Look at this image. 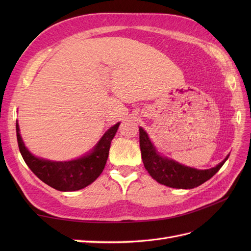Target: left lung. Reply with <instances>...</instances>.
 Instances as JSON below:
<instances>
[{"label": "left lung", "instance_id": "8db88e82", "mask_svg": "<svg viewBox=\"0 0 251 251\" xmlns=\"http://www.w3.org/2000/svg\"><path fill=\"white\" fill-rule=\"evenodd\" d=\"M139 143L144 168L151 177L160 184L173 188L187 189L203 184L217 174L229 157V155H227L222 162L212 169L197 170L161 156L142 127H139Z\"/></svg>", "mask_w": 251, "mask_h": 251}]
</instances>
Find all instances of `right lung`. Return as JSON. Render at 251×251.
Wrapping results in <instances>:
<instances>
[{
    "instance_id": "right-lung-1",
    "label": "right lung",
    "mask_w": 251,
    "mask_h": 251,
    "mask_svg": "<svg viewBox=\"0 0 251 251\" xmlns=\"http://www.w3.org/2000/svg\"><path fill=\"white\" fill-rule=\"evenodd\" d=\"M119 125L120 123L111 126L90 153L71 161H51L33 156L22 140L18 123L17 138L23 159L37 178L57 191L73 192L90 185L100 177Z\"/></svg>"
}]
</instances>
